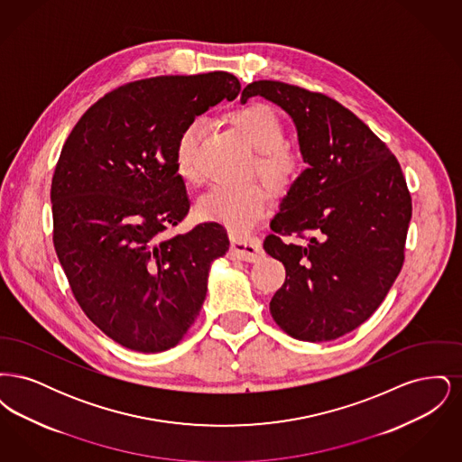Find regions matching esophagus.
Here are the masks:
<instances>
[{
  "label": "esophagus",
  "mask_w": 462,
  "mask_h": 462,
  "mask_svg": "<svg viewBox=\"0 0 462 462\" xmlns=\"http://www.w3.org/2000/svg\"><path fill=\"white\" fill-rule=\"evenodd\" d=\"M262 244L258 239H232L228 256L242 262H258L262 256Z\"/></svg>",
  "instance_id": "esophagus-1"
}]
</instances>
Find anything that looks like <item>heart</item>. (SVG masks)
Here are the masks:
<instances>
[{
    "instance_id": "obj_1",
    "label": "heart",
    "mask_w": 462,
    "mask_h": 462,
    "mask_svg": "<svg viewBox=\"0 0 462 462\" xmlns=\"http://www.w3.org/2000/svg\"><path fill=\"white\" fill-rule=\"evenodd\" d=\"M226 121L256 151L254 173L273 192H286L301 173V157L284 142L286 132L279 114L268 104L253 102L230 112ZM206 132L202 117L189 121L178 133L175 166L187 183L198 181V152ZM266 192L258 185L245 189L213 187L199 199L196 213L204 221H215L234 234H245L266 213Z\"/></svg>"
}]
</instances>
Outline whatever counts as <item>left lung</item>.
I'll return each instance as SVG.
<instances>
[{
	"instance_id": "1",
	"label": "left lung",
	"mask_w": 462,
	"mask_h": 462,
	"mask_svg": "<svg viewBox=\"0 0 462 462\" xmlns=\"http://www.w3.org/2000/svg\"><path fill=\"white\" fill-rule=\"evenodd\" d=\"M254 95L292 117L308 164L263 242L286 268L270 313L296 339H337L373 315L402 270L412 217L405 176L386 143L328 95L263 79L242 89V104Z\"/></svg>"
}]
</instances>
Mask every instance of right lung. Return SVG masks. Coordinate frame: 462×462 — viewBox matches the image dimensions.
Here are the masks:
<instances>
[{"instance_id": "obj_1", "label": "right lung", "mask_w": 462, "mask_h": 462, "mask_svg": "<svg viewBox=\"0 0 462 462\" xmlns=\"http://www.w3.org/2000/svg\"><path fill=\"white\" fill-rule=\"evenodd\" d=\"M241 83L228 72L159 76L112 89L76 123L51 180L53 245L89 320L134 352L176 346L198 319L220 223L168 237L189 213L176 173L181 128Z\"/></svg>"}]
</instances>
